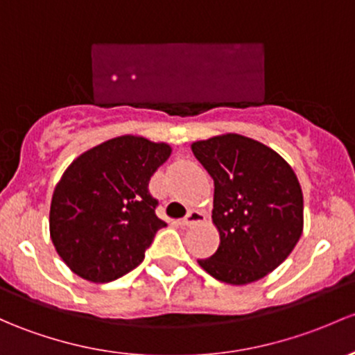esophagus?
<instances>
[{
  "instance_id": "1",
  "label": "esophagus",
  "mask_w": 355,
  "mask_h": 355,
  "mask_svg": "<svg viewBox=\"0 0 355 355\" xmlns=\"http://www.w3.org/2000/svg\"><path fill=\"white\" fill-rule=\"evenodd\" d=\"M204 221H206V216H204L200 211L192 209V211H189V214L182 219L180 225L182 226H193V225H197V223H204Z\"/></svg>"
}]
</instances>
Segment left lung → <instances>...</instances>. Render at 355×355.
<instances>
[{
    "instance_id": "left-lung-1",
    "label": "left lung",
    "mask_w": 355,
    "mask_h": 355,
    "mask_svg": "<svg viewBox=\"0 0 355 355\" xmlns=\"http://www.w3.org/2000/svg\"><path fill=\"white\" fill-rule=\"evenodd\" d=\"M214 180L212 223L219 246L199 266L218 281L243 286L289 257L303 233V192L281 155L240 134L192 143Z\"/></svg>"
}]
</instances>
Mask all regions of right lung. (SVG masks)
<instances>
[{"mask_svg":"<svg viewBox=\"0 0 355 355\" xmlns=\"http://www.w3.org/2000/svg\"><path fill=\"white\" fill-rule=\"evenodd\" d=\"M171 148L141 136H119L88 149L66 168L51 200V240L80 277L103 284L139 266L156 231L149 193L153 173Z\"/></svg>","mask_w":355,"mask_h":355,"instance_id":"obj_1","label":"right lung"}]
</instances>
